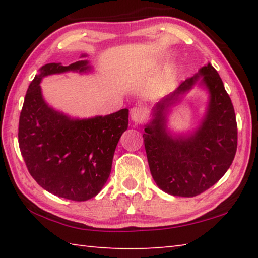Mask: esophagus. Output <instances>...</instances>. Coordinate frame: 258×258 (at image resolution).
Listing matches in <instances>:
<instances>
[{
	"instance_id": "34e87169",
	"label": "esophagus",
	"mask_w": 258,
	"mask_h": 258,
	"mask_svg": "<svg viewBox=\"0 0 258 258\" xmlns=\"http://www.w3.org/2000/svg\"><path fill=\"white\" fill-rule=\"evenodd\" d=\"M148 117V112L142 107H134L131 109V118L135 124H141Z\"/></svg>"
}]
</instances>
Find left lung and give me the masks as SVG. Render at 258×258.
Returning a JSON list of instances; mask_svg holds the SVG:
<instances>
[{
    "instance_id": "left-lung-1",
    "label": "left lung",
    "mask_w": 258,
    "mask_h": 258,
    "mask_svg": "<svg viewBox=\"0 0 258 258\" xmlns=\"http://www.w3.org/2000/svg\"><path fill=\"white\" fill-rule=\"evenodd\" d=\"M211 99L201 127L189 137L172 138L165 132L163 110L193 86L200 76ZM145 148L151 175L166 194L195 197L213 186L234 159L238 128L233 104L211 63L157 103L155 118L145 128Z\"/></svg>"
}]
</instances>
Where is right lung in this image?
Listing matches in <instances>:
<instances>
[{
    "mask_svg": "<svg viewBox=\"0 0 258 258\" xmlns=\"http://www.w3.org/2000/svg\"><path fill=\"white\" fill-rule=\"evenodd\" d=\"M89 69L85 60L43 66L25 95L18 127L20 152L30 175L43 189L75 202L93 198L106 184L116 146L127 130L128 109L72 119L47 106L40 83L51 74Z\"/></svg>",
    "mask_w": 258,
    "mask_h": 258,
    "instance_id": "add662e5",
    "label": "right lung"
}]
</instances>
